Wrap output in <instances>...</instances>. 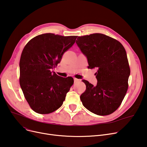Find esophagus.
Returning a JSON list of instances; mask_svg holds the SVG:
<instances>
[{"label":"esophagus","mask_w":147,"mask_h":147,"mask_svg":"<svg viewBox=\"0 0 147 147\" xmlns=\"http://www.w3.org/2000/svg\"><path fill=\"white\" fill-rule=\"evenodd\" d=\"M79 81V79H76V78H74V83H77V82H78Z\"/></svg>","instance_id":"1"}]
</instances>
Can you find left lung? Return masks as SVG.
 Listing matches in <instances>:
<instances>
[{"label": "left lung", "instance_id": "1", "mask_svg": "<svg viewBox=\"0 0 147 147\" xmlns=\"http://www.w3.org/2000/svg\"><path fill=\"white\" fill-rule=\"evenodd\" d=\"M76 43L87 57L88 68L98 69L95 86L83 80L86 89L81 101L95 114H111L120 107L128 89L130 70L125 49L118 40L101 33L79 36Z\"/></svg>", "mask_w": 147, "mask_h": 147}]
</instances>
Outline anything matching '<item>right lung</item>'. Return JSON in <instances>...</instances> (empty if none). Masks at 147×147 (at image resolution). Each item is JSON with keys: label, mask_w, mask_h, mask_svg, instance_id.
<instances>
[{"label": "right lung", "mask_w": 147, "mask_h": 147, "mask_svg": "<svg viewBox=\"0 0 147 147\" xmlns=\"http://www.w3.org/2000/svg\"><path fill=\"white\" fill-rule=\"evenodd\" d=\"M77 37L42 34L31 39L23 49L20 84L27 102L36 113L49 114L63 105L74 80L71 77L62 78L52 69L60 63Z\"/></svg>", "instance_id": "add662e5"}]
</instances>
